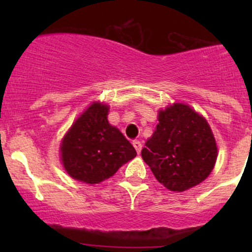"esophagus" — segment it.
<instances>
[{"label": "esophagus", "mask_w": 252, "mask_h": 252, "mask_svg": "<svg viewBox=\"0 0 252 252\" xmlns=\"http://www.w3.org/2000/svg\"><path fill=\"white\" fill-rule=\"evenodd\" d=\"M133 145H134V147H135L136 152H138V154H140V151H141V149H142V144H141V141H139V140L133 141Z\"/></svg>", "instance_id": "obj_1"}]
</instances>
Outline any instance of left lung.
I'll list each match as a JSON object with an SVG mask.
<instances>
[{"mask_svg":"<svg viewBox=\"0 0 252 252\" xmlns=\"http://www.w3.org/2000/svg\"><path fill=\"white\" fill-rule=\"evenodd\" d=\"M154 135L141 150L156 179L172 191L204 182L217 159V146L205 118L189 106L174 103L159 111Z\"/></svg>","mask_w":252,"mask_h":252,"instance_id":"8db88e82","label":"left lung"}]
</instances>
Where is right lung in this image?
<instances>
[{
  "label": "right lung",
  "instance_id": "right-lung-1",
  "mask_svg": "<svg viewBox=\"0 0 252 252\" xmlns=\"http://www.w3.org/2000/svg\"><path fill=\"white\" fill-rule=\"evenodd\" d=\"M107 114V106L93 103L63 139V166L74 179L97 184L136 156L133 145L108 123Z\"/></svg>",
  "mask_w": 252,
  "mask_h": 252
}]
</instances>
